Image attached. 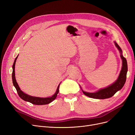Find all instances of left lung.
<instances>
[{"label": "left lung", "instance_id": "left-lung-1", "mask_svg": "<svg viewBox=\"0 0 135 135\" xmlns=\"http://www.w3.org/2000/svg\"><path fill=\"white\" fill-rule=\"evenodd\" d=\"M114 43L116 47L119 50L120 54H121L120 55V57H121L123 62L122 70L120 71L118 78L114 83L110 85V86L104 89H100V90L96 92V93H87V92L84 91L81 89L83 93L85 95H86L89 97L96 99L108 98L112 97L117 91H118L120 89H122V88L124 85L126 79V74L127 72V61L122 55V50L121 48L120 47V46L118 45L115 41H114Z\"/></svg>", "mask_w": 135, "mask_h": 135}]
</instances>
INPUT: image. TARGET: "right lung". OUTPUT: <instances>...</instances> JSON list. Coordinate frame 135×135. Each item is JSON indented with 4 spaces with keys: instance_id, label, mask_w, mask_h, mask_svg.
Here are the masks:
<instances>
[{
    "instance_id": "1",
    "label": "right lung",
    "mask_w": 135,
    "mask_h": 135,
    "mask_svg": "<svg viewBox=\"0 0 135 135\" xmlns=\"http://www.w3.org/2000/svg\"><path fill=\"white\" fill-rule=\"evenodd\" d=\"M18 56L16 57L15 61H14L13 66H12L13 70H12V83L13 84V86L15 87L17 92V94L20 96V97L21 98H22L23 100L25 101L29 102L33 104H36V105L47 104L52 102L56 98L57 96V94L59 92V87H60V84L59 85L57 89V90L56 91V93H55V94L53 95L51 97H46V98H41V97L32 96L25 94L22 90H21L17 83L16 82V78H15V63L17 59Z\"/></svg>"
}]
</instances>
